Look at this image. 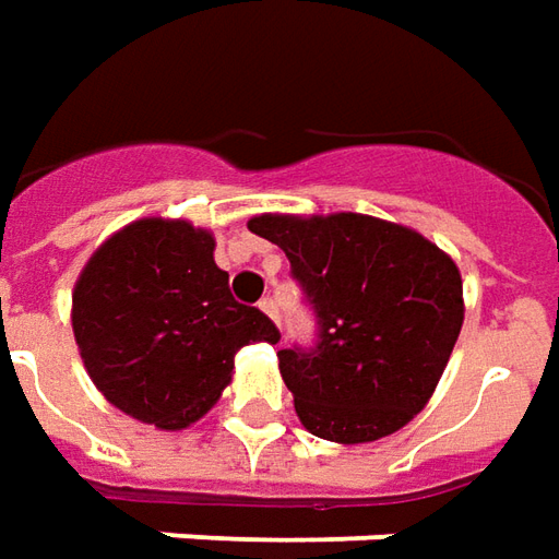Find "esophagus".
Masks as SVG:
<instances>
[{
	"label": "esophagus",
	"mask_w": 559,
	"mask_h": 559,
	"mask_svg": "<svg viewBox=\"0 0 559 559\" xmlns=\"http://www.w3.org/2000/svg\"><path fill=\"white\" fill-rule=\"evenodd\" d=\"M260 311H263L266 318H272L275 323H278V308H275V299H272V296H266V299L260 302Z\"/></svg>",
	"instance_id": "esophagus-1"
}]
</instances>
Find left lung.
Instances as JSON below:
<instances>
[{
	"label": "left lung",
	"instance_id": "obj_1",
	"mask_svg": "<svg viewBox=\"0 0 559 559\" xmlns=\"http://www.w3.org/2000/svg\"><path fill=\"white\" fill-rule=\"evenodd\" d=\"M318 314L314 350H278L302 427L335 444L378 442L432 396L463 326V278L417 229L372 214H257Z\"/></svg>",
	"mask_w": 559,
	"mask_h": 559
}]
</instances>
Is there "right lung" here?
Returning <instances> with one entry per match:
<instances>
[{"instance_id": "1", "label": "right lung", "mask_w": 559, "mask_h": 559, "mask_svg": "<svg viewBox=\"0 0 559 559\" xmlns=\"http://www.w3.org/2000/svg\"><path fill=\"white\" fill-rule=\"evenodd\" d=\"M214 233L142 217L90 253L72 290V333L90 381L123 415L187 429L221 400L236 354L281 335L239 306L214 263Z\"/></svg>"}]
</instances>
